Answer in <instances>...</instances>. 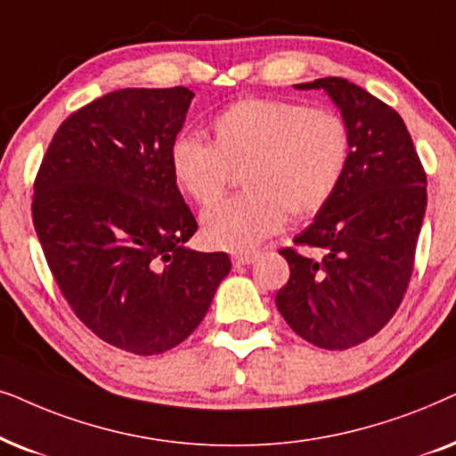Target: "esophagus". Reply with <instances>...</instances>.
Masks as SVG:
<instances>
[{"label":"esophagus","instance_id":"obj_1","mask_svg":"<svg viewBox=\"0 0 456 456\" xmlns=\"http://www.w3.org/2000/svg\"><path fill=\"white\" fill-rule=\"evenodd\" d=\"M258 258V252H235L232 260L235 266H244V265H250L254 260Z\"/></svg>","mask_w":456,"mask_h":456}]
</instances>
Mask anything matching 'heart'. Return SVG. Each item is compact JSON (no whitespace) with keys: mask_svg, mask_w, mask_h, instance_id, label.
<instances>
[{"mask_svg":"<svg viewBox=\"0 0 456 456\" xmlns=\"http://www.w3.org/2000/svg\"><path fill=\"white\" fill-rule=\"evenodd\" d=\"M210 129L212 142L183 135L173 143L171 171L187 198L210 206L242 168L247 191L202 215L204 238L215 248L250 250L288 215H319L350 171V125L331 108L250 97L224 108Z\"/></svg>","mask_w":456,"mask_h":456,"instance_id":"obj_1","label":"heart"}]
</instances>
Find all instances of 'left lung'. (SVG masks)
I'll use <instances>...</instances> for the list:
<instances>
[{"mask_svg": "<svg viewBox=\"0 0 456 456\" xmlns=\"http://www.w3.org/2000/svg\"><path fill=\"white\" fill-rule=\"evenodd\" d=\"M296 89L327 91L348 120L354 150L336 198L294 238L296 246L319 248L323 256L279 250L289 279L275 305L308 344L346 350L384 330L404 298L428 177L404 120L369 91L339 77Z\"/></svg>", "mask_w": 456, "mask_h": 456, "instance_id": "1", "label": "left lung"}]
</instances>
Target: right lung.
Segmentation results:
<instances>
[{
    "label": "right lung",
    "instance_id": "obj_1",
    "mask_svg": "<svg viewBox=\"0 0 456 456\" xmlns=\"http://www.w3.org/2000/svg\"><path fill=\"white\" fill-rule=\"evenodd\" d=\"M193 91L118 89L72 112L41 160L33 224L72 313L139 356L183 342L232 271L196 252L198 232L171 171Z\"/></svg>",
    "mask_w": 456,
    "mask_h": 456
}]
</instances>
